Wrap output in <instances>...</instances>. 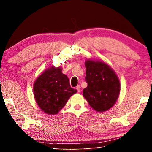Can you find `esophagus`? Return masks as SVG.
<instances>
[{
    "label": "esophagus",
    "instance_id": "1",
    "mask_svg": "<svg viewBox=\"0 0 152 152\" xmlns=\"http://www.w3.org/2000/svg\"><path fill=\"white\" fill-rule=\"evenodd\" d=\"M76 88L77 91H78V92H80V86H77Z\"/></svg>",
    "mask_w": 152,
    "mask_h": 152
}]
</instances>
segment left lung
<instances>
[{"mask_svg":"<svg viewBox=\"0 0 152 152\" xmlns=\"http://www.w3.org/2000/svg\"><path fill=\"white\" fill-rule=\"evenodd\" d=\"M85 66L88 86L83 90V96L96 111H107L119 98V79L111 67L104 61L88 59Z\"/></svg>","mask_w":152,"mask_h":152,"instance_id":"1","label":"left lung"}]
</instances>
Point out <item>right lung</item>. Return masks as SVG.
Returning a JSON list of instances; mask_svg holds the SVG:
<instances>
[{
	"mask_svg": "<svg viewBox=\"0 0 152 152\" xmlns=\"http://www.w3.org/2000/svg\"><path fill=\"white\" fill-rule=\"evenodd\" d=\"M61 67L51 66L37 77L33 84V95L40 109L48 115H56L65 106L76 89L71 88L68 76Z\"/></svg>",
	"mask_w": 152,
	"mask_h": 152,
	"instance_id": "add662e5",
	"label": "right lung"
}]
</instances>
